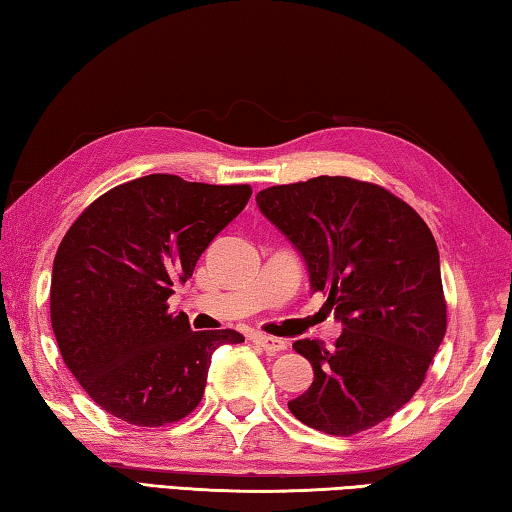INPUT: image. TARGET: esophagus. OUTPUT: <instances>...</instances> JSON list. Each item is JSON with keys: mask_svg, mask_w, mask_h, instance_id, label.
Wrapping results in <instances>:
<instances>
[{"mask_svg": "<svg viewBox=\"0 0 512 512\" xmlns=\"http://www.w3.org/2000/svg\"><path fill=\"white\" fill-rule=\"evenodd\" d=\"M254 342L263 351H267V354H279V351H283V349L288 347L281 338H272V335H265V333H256L254 335Z\"/></svg>", "mask_w": 512, "mask_h": 512, "instance_id": "1", "label": "esophagus"}]
</instances>
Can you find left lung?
Instances as JSON below:
<instances>
[{
	"mask_svg": "<svg viewBox=\"0 0 512 512\" xmlns=\"http://www.w3.org/2000/svg\"><path fill=\"white\" fill-rule=\"evenodd\" d=\"M267 220L306 258L311 290L342 322L326 349L297 340L315 379L288 401L299 422L329 435L372 429L408 404L447 331L440 254L413 206L383 186L315 177L256 195Z\"/></svg>",
	"mask_w": 512,
	"mask_h": 512,
	"instance_id": "8db88e82",
	"label": "left lung"
}]
</instances>
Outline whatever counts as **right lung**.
<instances>
[{"label": "right lung", "mask_w": 512, "mask_h": 512, "mask_svg": "<svg viewBox=\"0 0 512 512\" xmlns=\"http://www.w3.org/2000/svg\"><path fill=\"white\" fill-rule=\"evenodd\" d=\"M251 186L149 174L97 197L58 245L49 313L63 363L95 404L136 426L179 422L204 397L217 347L238 331H192L167 311Z\"/></svg>", "instance_id": "obj_1"}]
</instances>
